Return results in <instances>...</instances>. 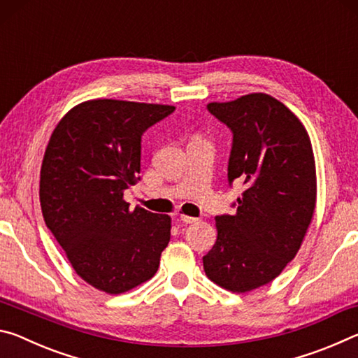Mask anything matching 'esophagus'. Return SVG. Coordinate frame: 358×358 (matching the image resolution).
<instances>
[{
    "instance_id": "34e87169",
    "label": "esophagus",
    "mask_w": 358,
    "mask_h": 358,
    "mask_svg": "<svg viewBox=\"0 0 358 358\" xmlns=\"http://www.w3.org/2000/svg\"><path fill=\"white\" fill-rule=\"evenodd\" d=\"M180 221L183 224H194L199 221V217H192V216H186V215H181L180 216Z\"/></svg>"
}]
</instances>
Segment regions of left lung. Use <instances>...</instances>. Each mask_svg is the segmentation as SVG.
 <instances>
[{
    "label": "left lung",
    "mask_w": 358,
    "mask_h": 358,
    "mask_svg": "<svg viewBox=\"0 0 358 358\" xmlns=\"http://www.w3.org/2000/svg\"><path fill=\"white\" fill-rule=\"evenodd\" d=\"M207 107L232 131L227 177L245 192L237 213L216 216L203 270L217 286L243 294L273 281L299 252L316 210V161L306 128L273 96L251 93Z\"/></svg>",
    "instance_id": "obj_1"
}]
</instances>
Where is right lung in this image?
<instances>
[{
    "instance_id": "add662e5",
    "label": "right lung",
    "mask_w": 358,
    "mask_h": 358,
    "mask_svg": "<svg viewBox=\"0 0 358 358\" xmlns=\"http://www.w3.org/2000/svg\"><path fill=\"white\" fill-rule=\"evenodd\" d=\"M173 106L118 99L77 104L59 120L41 167L42 216L76 273L118 295L151 280L172 220L123 194L141 173V141Z\"/></svg>"
}]
</instances>
